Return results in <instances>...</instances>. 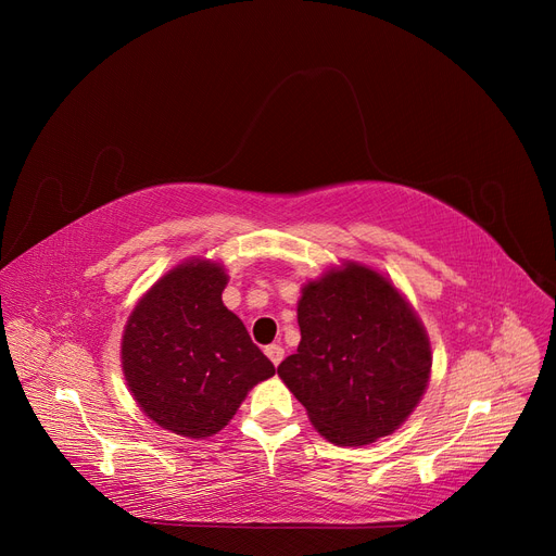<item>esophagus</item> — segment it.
Here are the masks:
<instances>
[{
	"mask_svg": "<svg viewBox=\"0 0 556 556\" xmlns=\"http://www.w3.org/2000/svg\"><path fill=\"white\" fill-rule=\"evenodd\" d=\"M266 356H268L270 363L277 367V365L283 361V346L277 344V342H275V344H268V346H266Z\"/></svg>",
	"mask_w": 556,
	"mask_h": 556,
	"instance_id": "34e87169",
	"label": "esophagus"
}]
</instances>
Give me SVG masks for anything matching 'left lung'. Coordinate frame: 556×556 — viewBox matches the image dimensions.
<instances>
[{
	"mask_svg": "<svg viewBox=\"0 0 556 556\" xmlns=\"http://www.w3.org/2000/svg\"><path fill=\"white\" fill-rule=\"evenodd\" d=\"M302 340L277 374L329 442L363 446L394 432L430 376V344L413 308L378 273L349 263L302 290Z\"/></svg>",
	"mask_w": 556,
	"mask_h": 556,
	"instance_id": "left-lung-1",
	"label": "left lung"
}]
</instances>
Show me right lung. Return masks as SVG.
Listing matches in <instances>:
<instances>
[{"label": "right lung", "mask_w": 556, "mask_h": 556, "mask_svg": "<svg viewBox=\"0 0 556 556\" xmlns=\"http://www.w3.org/2000/svg\"><path fill=\"white\" fill-rule=\"evenodd\" d=\"M225 283L216 263H182L146 293L124 331L122 363L139 407L193 440L227 426L245 394L275 374L223 304Z\"/></svg>", "instance_id": "1"}]
</instances>
